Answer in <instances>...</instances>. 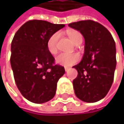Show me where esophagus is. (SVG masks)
Returning a JSON list of instances; mask_svg holds the SVG:
<instances>
[{"label": "esophagus", "mask_w": 124, "mask_h": 124, "mask_svg": "<svg viewBox=\"0 0 124 124\" xmlns=\"http://www.w3.org/2000/svg\"><path fill=\"white\" fill-rule=\"evenodd\" d=\"M64 70H65V72H68L69 70H70V68H68V67H64Z\"/></svg>", "instance_id": "obj_1"}]
</instances>
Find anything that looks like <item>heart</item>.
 I'll return each mask as SVG.
<instances>
[{
  "mask_svg": "<svg viewBox=\"0 0 124 124\" xmlns=\"http://www.w3.org/2000/svg\"><path fill=\"white\" fill-rule=\"evenodd\" d=\"M67 35L70 40L76 45L80 44L83 40V37L81 34L75 30L67 31ZM60 37V32H55L53 34L47 41L46 47L48 52L52 54H56L58 51L57 43ZM80 55L77 53L73 54H65L62 53L56 57V62L60 65L64 67H70L80 61Z\"/></svg>",
  "mask_w": 124,
  "mask_h": 124,
  "instance_id": "b5f03b06",
  "label": "heart"
}]
</instances>
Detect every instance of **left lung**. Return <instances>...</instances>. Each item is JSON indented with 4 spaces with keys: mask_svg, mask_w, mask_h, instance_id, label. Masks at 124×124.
<instances>
[{
    "mask_svg": "<svg viewBox=\"0 0 124 124\" xmlns=\"http://www.w3.org/2000/svg\"><path fill=\"white\" fill-rule=\"evenodd\" d=\"M68 26L79 31L85 39L83 57L73 67L78 71L73 80L75 93L84 102H97L107 95L113 81L116 65L114 39L106 27L94 21H80Z\"/></svg>",
    "mask_w": 124,
    "mask_h": 124,
    "instance_id": "obj_1",
    "label": "left lung"
}]
</instances>
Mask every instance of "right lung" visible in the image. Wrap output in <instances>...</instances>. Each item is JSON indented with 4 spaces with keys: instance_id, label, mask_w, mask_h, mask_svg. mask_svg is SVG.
<instances>
[{
    "instance_id": "1",
    "label": "right lung",
    "mask_w": 124,
    "mask_h": 124,
    "mask_svg": "<svg viewBox=\"0 0 124 124\" xmlns=\"http://www.w3.org/2000/svg\"><path fill=\"white\" fill-rule=\"evenodd\" d=\"M64 24L31 20L16 31L11 42V64L18 89L28 101L46 103L54 98L64 67L54 64L46 47L49 37Z\"/></svg>"
}]
</instances>
